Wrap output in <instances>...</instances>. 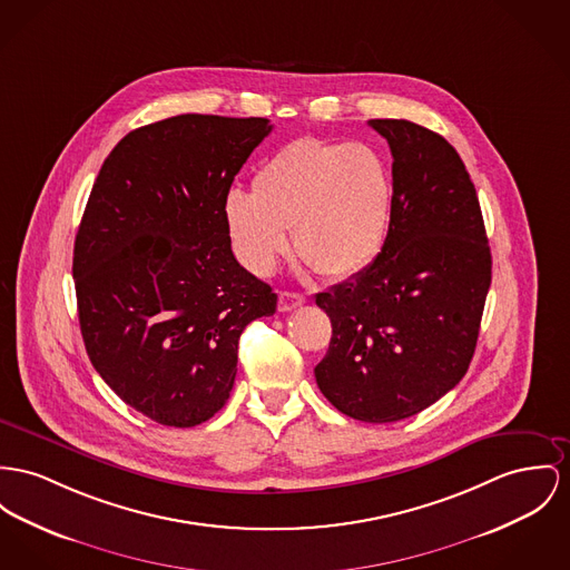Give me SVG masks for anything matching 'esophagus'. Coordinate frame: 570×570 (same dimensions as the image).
<instances>
[{
    "label": "esophagus",
    "instance_id": "esophagus-1",
    "mask_svg": "<svg viewBox=\"0 0 570 570\" xmlns=\"http://www.w3.org/2000/svg\"><path fill=\"white\" fill-rule=\"evenodd\" d=\"M303 304V296L296 294V292H281V296H278V311H283V313L294 311V308H298Z\"/></svg>",
    "mask_w": 570,
    "mask_h": 570
}]
</instances>
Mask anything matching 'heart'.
<instances>
[{
    "mask_svg": "<svg viewBox=\"0 0 570 570\" xmlns=\"http://www.w3.org/2000/svg\"><path fill=\"white\" fill-rule=\"evenodd\" d=\"M237 259L269 274L289 253L328 278L376 262L393 220V177L370 145L301 138L257 168L253 194L230 190L223 205Z\"/></svg>",
    "mask_w": 570,
    "mask_h": 570,
    "instance_id": "b5f03b06",
    "label": "heart"
}]
</instances>
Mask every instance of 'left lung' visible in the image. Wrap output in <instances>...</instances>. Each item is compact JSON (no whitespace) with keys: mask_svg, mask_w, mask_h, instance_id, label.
<instances>
[{"mask_svg":"<svg viewBox=\"0 0 570 570\" xmlns=\"http://www.w3.org/2000/svg\"><path fill=\"white\" fill-rule=\"evenodd\" d=\"M393 155V220L376 262L315 296L333 324L315 380L347 417H413L469 370L491 287L475 186L439 134L374 118Z\"/></svg>","mask_w":570,"mask_h":570,"instance_id":"obj_1","label":"left lung"}]
</instances>
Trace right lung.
Instances as JSON below:
<instances>
[{"label":"right lung","mask_w":570,"mask_h":570,"mask_svg":"<svg viewBox=\"0 0 570 570\" xmlns=\"http://www.w3.org/2000/svg\"><path fill=\"white\" fill-rule=\"evenodd\" d=\"M267 118L181 115L129 131L92 186L73 250L79 328L116 395L161 425L214 417L244 328L276 311L237 264L223 205Z\"/></svg>","instance_id":"right-lung-1"}]
</instances>
